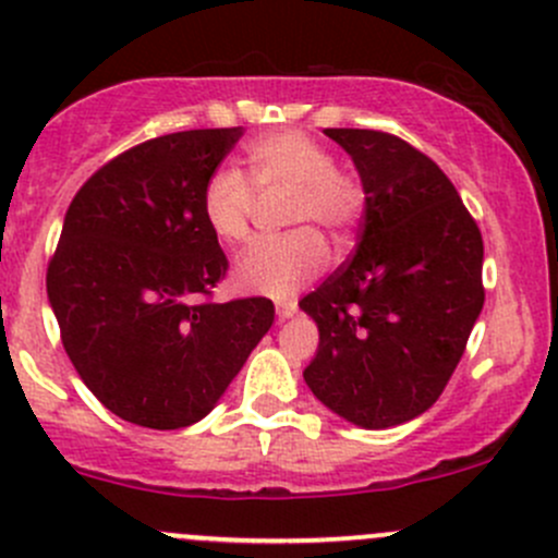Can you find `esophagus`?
<instances>
[{
  "instance_id": "1",
  "label": "esophagus",
  "mask_w": 558,
  "mask_h": 558,
  "mask_svg": "<svg viewBox=\"0 0 558 558\" xmlns=\"http://www.w3.org/2000/svg\"><path fill=\"white\" fill-rule=\"evenodd\" d=\"M296 313V302H280V305H278V318L280 320H286V318H291V315H294Z\"/></svg>"
}]
</instances>
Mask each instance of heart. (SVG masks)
<instances>
[{
  "instance_id": "1",
  "label": "heart",
  "mask_w": 558,
  "mask_h": 558,
  "mask_svg": "<svg viewBox=\"0 0 558 558\" xmlns=\"http://www.w3.org/2000/svg\"><path fill=\"white\" fill-rule=\"evenodd\" d=\"M247 165L251 178L238 167H218L207 174L199 196L202 218L223 245L247 243L256 189H291L286 223L302 229L253 245L234 264V283L240 289L283 300L329 264V245L311 227H324L335 238L351 232L364 213V189L351 172L335 167L329 148L294 129L253 140L247 145Z\"/></svg>"
}]
</instances>
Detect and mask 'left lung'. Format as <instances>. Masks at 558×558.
Returning a JSON list of instances; mask_svg holds the SVG:
<instances>
[{
    "label": "left lung",
    "instance_id": "obj_1",
    "mask_svg": "<svg viewBox=\"0 0 558 558\" xmlns=\"http://www.w3.org/2000/svg\"><path fill=\"white\" fill-rule=\"evenodd\" d=\"M356 165V253L300 307L318 326L305 384L331 413L388 429L426 413L483 311V238L446 172L393 134L324 129Z\"/></svg>",
    "mask_w": 558,
    "mask_h": 558
}]
</instances>
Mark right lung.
<instances>
[{"mask_svg":"<svg viewBox=\"0 0 558 558\" xmlns=\"http://www.w3.org/2000/svg\"><path fill=\"white\" fill-rule=\"evenodd\" d=\"M243 126L134 145L83 183L48 264V300L83 384L148 429L205 418L275 320L264 296L210 302L227 256L202 218L207 174Z\"/></svg>","mask_w":558,"mask_h":558,"instance_id":"right-lung-1","label":"right lung"}]
</instances>
